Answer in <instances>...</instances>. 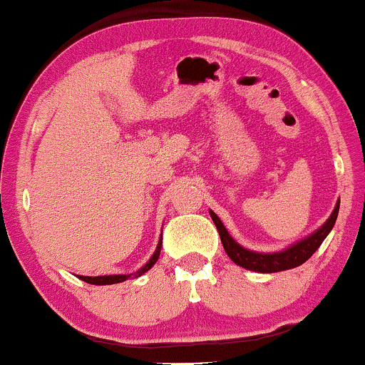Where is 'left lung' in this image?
Here are the masks:
<instances>
[{
    "instance_id": "left-lung-1",
    "label": "left lung",
    "mask_w": 365,
    "mask_h": 365,
    "mask_svg": "<svg viewBox=\"0 0 365 365\" xmlns=\"http://www.w3.org/2000/svg\"><path fill=\"white\" fill-rule=\"evenodd\" d=\"M339 207L340 202H336L335 209L331 212L329 219H327V222L322 225L320 229H317L312 236L302 239V241L293 244V246L286 247L284 251L278 252H256L242 247L241 244H237L232 237H230V234L227 232V229L224 227V224L220 222L219 217H217L212 210L209 212L217 230H219L220 241H222L225 252H227V256L236 262L237 266L256 271V273H278V271L292 269V267H297L310 259L313 252L320 247L324 239L329 236L330 230L334 229L336 215H339Z\"/></svg>"
}]
</instances>
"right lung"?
<instances>
[{
    "label": "right lung",
    "mask_w": 365,
    "mask_h": 365,
    "mask_svg": "<svg viewBox=\"0 0 365 365\" xmlns=\"http://www.w3.org/2000/svg\"><path fill=\"white\" fill-rule=\"evenodd\" d=\"M160 251H161V239L158 242V246H156V251L155 255L150 257V261L146 262L145 266L141 267L140 271H136L135 274H108V276H79V279L86 281V283H91V284H116V283H123V281H126L128 278H131V276H141L143 273H146V271L151 269V267L155 266V262L158 261V256H160Z\"/></svg>",
    "instance_id": "1"
}]
</instances>
